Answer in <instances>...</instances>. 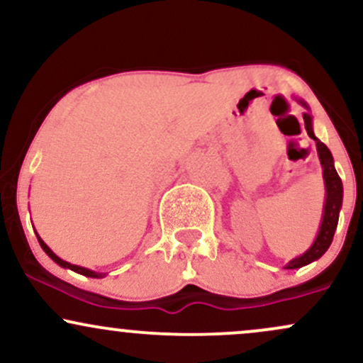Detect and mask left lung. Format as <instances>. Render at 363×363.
Returning a JSON list of instances; mask_svg holds the SVG:
<instances>
[{
  "instance_id": "8db88e82",
  "label": "left lung",
  "mask_w": 363,
  "mask_h": 363,
  "mask_svg": "<svg viewBox=\"0 0 363 363\" xmlns=\"http://www.w3.org/2000/svg\"><path fill=\"white\" fill-rule=\"evenodd\" d=\"M298 102L306 107L307 112H303V123H306L307 135L315 141V148H318V155L320 167H323V179H324V187H326V199H324V208H323V220H320L319 232L315 235L314 242L306 252L301 256L294 257L285 264V269H297L302 266L309 264L312 261H318L324 252L328 251L329 245L333 242V237H335L336 227H338V218H340V210L343 205V184H341V179L335 169V160H333L331 152L326 145L320 141L318 136L314 135V129H312V116L311 109L302 99H298Z\"/></svg>"
}]
</instances>
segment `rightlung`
I'll return each mask as SVG.
<instances>
[{"label":"right lung","instance_id":"add662e5","mask_svg":"<svg viewBox=\"0 0 363 363\" xmlns=\"http://www.w3.org/2000/svg\"><path fill=\"white\" fill-rule=\"evenodd\" d=\"M35 235H37V240H39V244H40V247L44 249V252L48 254L49 257H51V259L56 262V264H60L61 268H66V269H72V272H74V273H80V274H83V277H89V278H104L106 277V273H99V272H91V269H89V268H83V266H78V264H72V262H68V261H65V259H61L60 256H56V254H54L52 251H51V247H49L48 244L44 242L43 239H40L39 237V234H37L35 232Z\"/></svg>","mask_w":363,"mask_h":363}]
</instances>
